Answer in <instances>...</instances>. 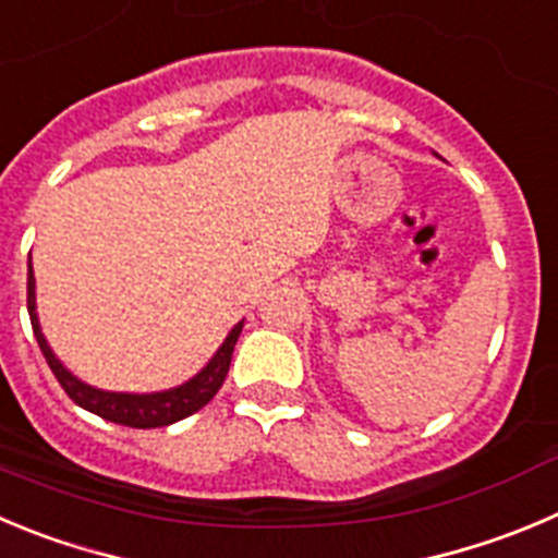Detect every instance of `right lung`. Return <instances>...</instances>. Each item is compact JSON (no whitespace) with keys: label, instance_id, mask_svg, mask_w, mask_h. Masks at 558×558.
Here are the masks:
<instances>
[{"label":"right lung","instance_id":"1","mask_svg":"<svg viewBox=\"0 0 558 558\" xmlns=\"http://www.w3.org/2000/svg\"><path fill=\"white\" fill-rule=\"evenodd\" d=\"M27 308L40 352H44L46 363H49L57 383L62 385V390H65L68 397L74 399L80 408L90 410V413L101 415V418L112 421V424L134 426V429H156V426L175 424V421L186 418V415L206 408V404L217 397V390L222 388V383H226L228 368H231L233 347H236L239 332H242L244 325V322H239V325L228 332V338L222 341L217 355L211 357V361L206 363V368L197 372L190 383L179 385V388L173 390H161V393H109V390H98L80 383L74 374L68 372V368L57 361L54 352L49 350V343H46L44 332H40L38 314H35L33 262H27Z\"/></svg>","mask_w":558,"mask_h":558}]
</instances>
